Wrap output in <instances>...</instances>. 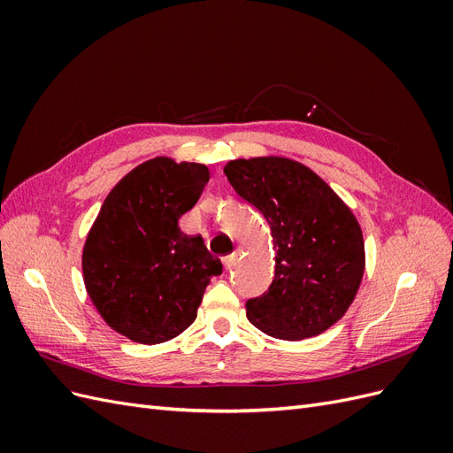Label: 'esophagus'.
<instances>
[{"label": "esophagus", "mask_w": 453, "mask_h": 453, "mask_svg": "<svg viewBox=\"0 0 453 453\" xmlns=\"http://www.w3.org/2000/svg\"><path fill=\"white\" fill-rule=\"evenodd\" d=\"M236 260H238V251H234L232 255H226V257L223 258V265H225V268H226V270H230L232 266L236 265Z\"/></svg>", "instance_id": "esophagus-1"}]
</instances>
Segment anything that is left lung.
Listing matches in <instances>:
<instances>
[{
	"mask_svg": "<svg viewBox=\"0 0 453 453\" xmlns=\"http://www.w3.org/2000/svg\"><path fill=\"white\" fill-rule=\"evenodd\" d=\"M236 195L270 225L276 272L245 303L258 331L281 340L321 334L346 313L365 272L361 226L334 190L289 158H240L225 166Z\"/></svg>",
	"mask_w": 453,
	"mask_h": 453,
	"instance_id": "8db88e82",
	"label": "left lung"
}]
</instances>
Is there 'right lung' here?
<instances>
[{
  "label": "right lung",
  "instance_id": "1",
  "mask_svg": "<svg viewBox=\"0 0 453 453\" xmlns=\"http://www.w3.org/2000/svg\"><path fill=\"white\" fill-rule=\"evenodd\" d=\"M203 164L153 158L115 185L88 232L83 276L109 326L142 344H160L196 319L205 287L223 265L180 217L198 202Z\"/></svg>",
  "mask_w": 453,
  "mask_h": 453
}]
</instances>
